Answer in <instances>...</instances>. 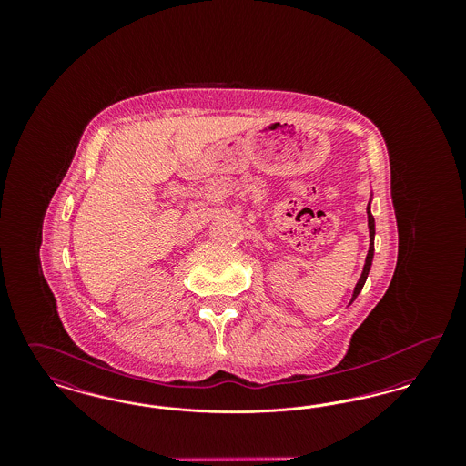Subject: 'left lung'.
<instances>
[{"mask_svg":"<svg viewBox=\"0 0 466 466\" xmlns=\"http://www.w3.org/2000/svg\"><path fill=\"white\" fill-rule=\"evenodd\" d=\"M367 213H369L370 248H369V253H367V260H365V267H363L361 278H360V279H358V283H356L355 293H353V299H351V302L355 300L356 297H358V293H360L361 289H363V285H365V281H367V276H369V270H370V266H372V258H374V234H376V225H374V217H372V213H370V208H369V206H367Z\"/></svg>","mask_w":466,"mask_h":466,"instance_id":"left-lung-1","label":"left lung"}]
</instances>
